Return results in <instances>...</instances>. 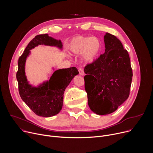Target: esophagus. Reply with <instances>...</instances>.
<instances>
[{
	"label": "esophagus",
	"mask_w": 153,
	"mask_h": 153,
	"mask_svg": "<svg viewBox=\"0 0 153 153\" xmlns=\"http://www.w3.org/2000/svg\"><path fill=\"white\" fill-rule=\"evenodd\" d=\"M79 74L83 76L84 75V71H83V68H79Z\"/></svg>",
	"instance_id": "1"
}]
</instances>
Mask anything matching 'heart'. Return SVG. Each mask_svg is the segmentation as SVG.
Here are the masks:
<instances>
[{
	"label": "heart",
	"mask_w": 153,
	"mask_h": 153,
	"mask_svg": "<svg viewBox=\"0 0 153 153\" xmlns=\"http://www.w3.org/2000/svg\"><path fill=\"white\" fill-rule=\"evenodd\" d=\"M69 50L74 54L81 56L86 62H93L102 49V43L97 37L79 36L73 38L69 43Z\"/></svg>",
	"instance_id": "b5f03b06"
}]
</instances>
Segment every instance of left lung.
Returning <instances> with one entry per match:
<instances>
[{
	"label": "left lung",
	"instance_id": "obj_1",
	"mask_svg": "<svg viewBox=\"0 0 153 153\" xmlns=\"http://www.w3.org/2000/svg\"><path fill=\"white\" fill-rule=\"evenodd\" d=\"M103 54L85 67V88L91 110L99 115L114 112L129 97L133 71L130 59L114 35L104 36Z\"/></svg>",
	"mask_w": 153,
	"mask_h": 153
}]
</instances>
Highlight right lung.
I'll use <instances>...</instances> for the list:
<instances>
[{"label":"right lung","mask_w":153,"mask_h":153,"mask_svg":"<svg viewBox=\"0 0 153 153\" xmlns=\"http://www.w3.org/2000/svg\"><path fill=\"white\" fill-rule=\"evenodd\" d=\"M39 45L57 47L62 49L60 40L40 34L33 39L18 60L16 78L21 99L37 116L51 117L57 114L63 106L64 91L75 76L79 74L76 67L55 71L49 80L36 87L30 85L25 76V65L30 50Z\"/></svg>","instance_id":"right-lung-1"}]
</instances>
